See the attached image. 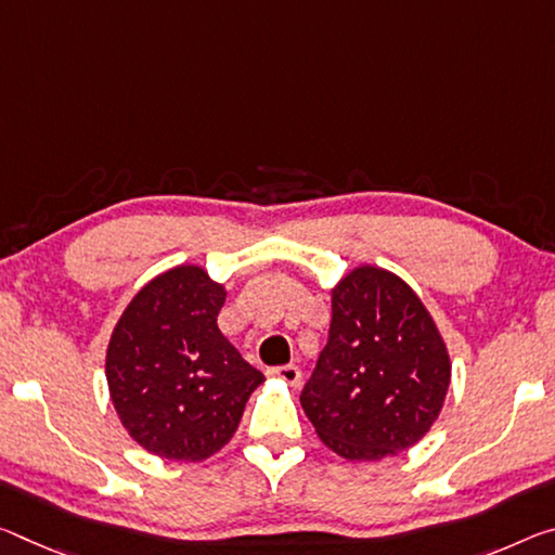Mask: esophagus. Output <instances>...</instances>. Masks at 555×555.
Here are the masks:
<instances>
[{"label":"esophagus","mask_w":555,"mask_h":555,"mask_svg":"<svg viewBox=\"0 0 555 555\" xmlns=\"http://www.w3.org/2000/svg\"><path fill=\"white\" fill-rule=\"evenodd\" d=\"M271 377H279V380H284L292 385V388H298L301 385V367L296 365H279V367H271L269 371Z\"/></svg>","instance_id":"34e87169"}]
</instances>
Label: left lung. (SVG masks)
Segmentation results:
<instances>
[{"label": "left lung", "instance_id": "obj_1", "mask_svg": "<svg viewBox=\"0 0 555 555\" xmlns=\"http://www.w3.org/2000/svg\"><path fill=\"white\" fill-rule=\"evenodd\" d=\"M328 343L301 390L306 417L333 452L373 462L429 433L450 388L433 315L400 276L360 267L333 288Z\"/></svg>", "mask_w": 555, "mask_h": 555}]
</instances>
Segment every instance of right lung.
<instances>
[{"instance_id": "add662e5", "label": "right lung", "mask_w": 555, "mask_h": 555, "mask_svg": "<svg viewBox=\"0 0 555 555\" xmlns=\"http://www.w3.org/2000/svg\"><path fill=\"white\" fill-rule=\"evenodd\" d=\"M224 286L175 267L135 294L105 353L111 400L128 435L163 460L202 462L240 427L263 375L217 328Z\"/></svg>"}]
</instances>
